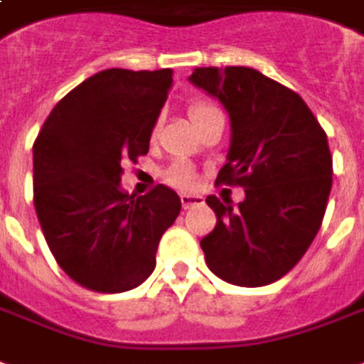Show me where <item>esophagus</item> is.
I'll use <instances>...</instances> for the list:
<instances>
[{
    "label": "esophagus",
    "instance_id": "esophagus-1",
    "mask_svg": "<svg viewBox=\"0 0 364 364\" xmlns=\"http://www.w3.org/2000/svg\"><path fill=\"white\" fill-rule=\"evenodd\" d=\"M180 201H182V208L190 209L192 205H198V203H203V198L200 193H180Z\"/></svg>",
    "mask_w": 364,
    "mask_h": 364
}]
</instances>
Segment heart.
<instances>
[{"mask_svg":"<svg viewBox=\"0 0 364 364\" xmlns=\"http://www.w3.org/2000/svg\"><path fill=\"white\" fill-rule=\"evenodd\" d=\"M219 112V108L213 106L211 102H205V100H198V102H193L190 106V120L196 126L198 122H201L203 118H208L211 114ZM166 180L174 186H180V188H188V186L193 184V172L186 166V164H176V166H172L171 171L166 172Z\"/></svg>","mask_w":364,"mask_h":364,"instance_id":"1","label":"heart"}]
</instances>
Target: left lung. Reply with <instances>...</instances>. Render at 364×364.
<instances>
[{
	"mask_svg": "<svg viewBox=\"0 0 364 364\" xmlns=\"http://www.w3.org/2000/svg\"><path fill=\"white\" fill-rule=\"evenodd\" d=\"M190 83L229 112L219 184H238V208L209 196L217 225L201 238L211 272L238 287L281 279L309 250L331 190L328 137L306 102L252 68H196Z\"/></svg>",
	"mask_w": 364,
	"mask_h": 364,
	"instance_id": "8db88e82",
	"label": "left lung"
}]
</instances>
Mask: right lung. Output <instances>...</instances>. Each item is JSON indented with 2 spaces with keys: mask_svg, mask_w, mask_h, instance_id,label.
<instances>
[{
  "mask_svg": "<svg viewBox=\"0 0 364 364\" xmlns=\"http://www.w3.org/2000/svg\"><path fill=\"white\" fill-rule=\"evenodd\" d=\"M172 70L98 71L54 106L33 145L34 209L55 262L97 293H124L155 269L178 193L155 186L135 198L122 161L147 155Z\"/></svg>",
  "mask_w": 364,
  "mask_h": 364,
  "instance_id": "add662e5",
  "label": "right lung"
}]
</instances>
